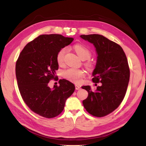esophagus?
Returning a JSON list of instances; mask_svg holds the SVG:
<instances>
[{"instance_id":"1","label":"esophagus","mask_w":146,"mask_h":146,"mask_svg":"<svg viewBox=\"0 0 146 146\" xmlns=\"http://www.w3.org/2000/svg\"><path fill=\"white\" fill-rule=\"evenodd\" d=\"M76 86V90H80V88H81L80 86H78V85H76V86Z\"/></svg>"}]
</instances>
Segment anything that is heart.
<instances>
[{"mask_svg":"<svg viewBox=\"0 0 146 146\" xmlns=\"http://www.w3.org/2000/svg\"><path fill=\"white\" fill-rule=\"evenodd\" d=\"M74 49L76 52L78 56L82 60H86L90 59L91 54L90 50L80 44H77L74 46ZM66 52V48H62L60 49L56 55V61L59 65H62L64 63V55ZM88 69H91L92 65L91 63H87L86 64ZM63 77L69 81L74 83H80L82 78L85 76V72L82 69H78L76 68H69L65 70L63 73Z\"/></svg>","mask_w":146,"mask_h":146,"instance_id":"1","label":"heart"}]
</instances>
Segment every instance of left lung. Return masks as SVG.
Listing matches in <instances>:
<instances>
[{"mask_svg": "<svg viewBox=\"0 0 146 146\" xmlns=\"http://www.w3.org/2000/svg\"><path fill=\"white\" fill-rule=\"evenodd\" d=\"M80 37L96 48L98 56L92 82L101 83L94 92L90 86H82L88 92L83 105L92 116L103 117L115 110L124 98L130 79L129 64L122 48L116 42L98 34Z\"/></svg>", "mask_w": 146, "mask_h": 146, "instance_id": "obj_1", "label": "left lung"}]
</instances>
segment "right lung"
Wrapping results in <instances>:
<instances>
[{
	"mask_svg": "<svg viewBox=\"0 0 146 146\" xmlns=\"http://www.w3.org/2000/svg\"><path fill=\"white\" fill-rule=\"evenodd\" d=\"M72 38L61 35H41L29 42L22 50L16 64V76L21 95L29 108L46 118L63 111L66 100L75 91L73 83L60 79V86L51 88L48 84L56 78L58 69L56 55L69 45Z\"/></svg>",
	"mask_w": 146,
	"mask_h": 146,
	"instance_id": "right-lung-1",
	"label": "right lung"
}]
</instances>
